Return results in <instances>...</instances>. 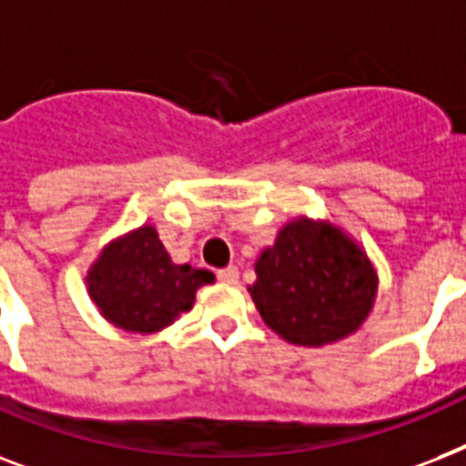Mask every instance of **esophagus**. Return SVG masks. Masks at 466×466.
<instances>
[{"instance_id": "esophagus-1", "label": "esophagus", "mask_w": 466, "mask_h": 466, "mask_svg": "<svg viewBox=\"0 0 466 466\" xmlns=\"http://www.w3.org/2000/svg\"><path fill=\"white\" fill-rule=\"evenodd\" d=\"M216 277H218V279H221V282H226V284H236L238 282V267H223V269H218V272H216Z\"/></svg>"}]
</instances>
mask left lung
I'll use <instances>...</instances> for the list:
<instances>
[{
	"label": "left lung",
	"mask_w": 466,
	"mask_h": 466,
	"mask_svg": "<svg viewBox=\"0 0 466 466\" xmlns=\"http://www.w3.org/2000/svg\"><path fill=\"white\" fill-rule=\"evenodd\" d=\"M248 287L259 316L287 342L320 348L355 333L377 297V272L338 226L294 218L255 262Z\"/></svg>",
	"instance_id": "1"
}]
</instances>
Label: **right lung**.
I'll list each match as a JSON object with an SVG mask.
<instances>
[{
    "label": "right lung",
    "mask_w": 466,
    "mask_h": 466,
    "mask_svg": "<svg viewBox=\"0 0 466 466\" xmlns=\"http://www.w3.org/2000/svg\"><path fill=\"white\" fill-rule=\"evenodd\" d=\"M214 282L208 269L175 265L153 226L111 240L86 272L89 297L109 323L128 333H157L194 304Z\"/></svg>",
    "instance_id": "right-lung-1"
}]
</instances>
